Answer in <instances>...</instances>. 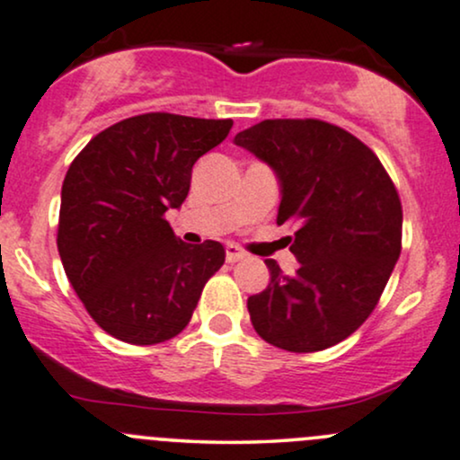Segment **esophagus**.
<instances>
[{
	"mask_svg": "<svg viewBox=\"0 0 460 460\" xmlns=\"http://www.w3.org/2000/svg\"><path fill=\"white\" fill-rule=\"evenodd\" d=\"M225 251H226V261H229V263H235V261L244 260V257H246V252L235 244H226Z\"/></svg>",
	"mask_w": 460,
	"mask_h": 460,
	"instance_id": "esophagus-1",
	"label": "esophagus"
}]
</instances>
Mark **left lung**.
I'll list each match as a JSON object with an SVG mask.
<instances>
[{
    "mask_svg": "<svg viewBox=\"0 0 460 460\" xmlns=\"http://www.w3.org/2000/svg\"><path fill=\"white\" fill-rule=\"evenodd\" d=\"M234 142L272 168L277 223L296 226L288 277L248 298L257 335L288 352H315L352 335L376 307L402 246V205L381 160L361 140L315 119H268Z\"/></svg>",
    "mask_w": 460,
    "mask_h": 460,
    "instance_id": "8db88e82",
    "label": "left lung"
}]
</instances>
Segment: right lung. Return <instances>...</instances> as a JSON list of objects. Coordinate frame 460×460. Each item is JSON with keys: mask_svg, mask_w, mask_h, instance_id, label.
Wrapping results in <instances>:
<instances>
[{"mask_svg": "<svg viewBox=\"0 0 460 460\" xmlns=\"http://www.w3.org/2000/svg\"><path fill=\"white\" fill-rule=\"evenodd\" d=\"M231 125L166 112L131 116L94 136L68 166L58 252L91 318L116 340L153 346L179 335L225 263L220 242L186 244L164 214L181 208L194 162Z\"/></svg>", "mask_w": 460, "mask_h": 460, "instance_id": "add662e5", "label": "right lung"}]
</instances>
